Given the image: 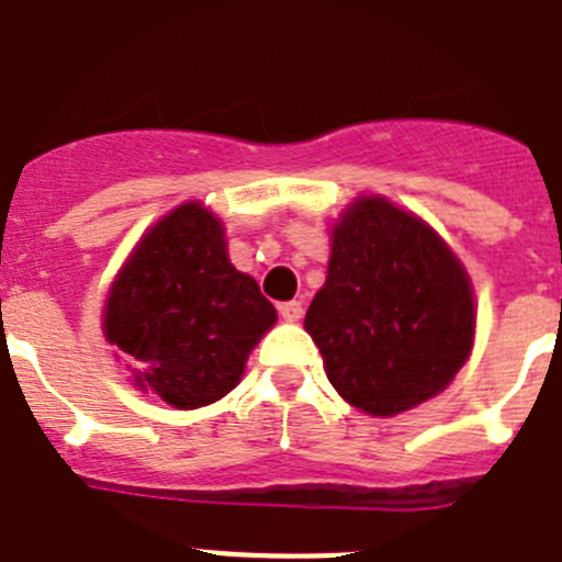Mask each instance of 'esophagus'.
I'll return each instance as SVG.
<instances>
[{"mask_svg": "<svg viewBox=\"0 0 562 562\" xmlns=\"http://www.w3.org/2000/svg\"><path fill=\"white\" fill-rule=\"evenodd\" d=\"M278 315L284 317V321H290V323L301 321V315H303V303H301V301H286V303H278Z\"/></svg>", "mask_w": 562, "mask_h": 562, "instance_id": "esophagus-1", "label": "esophagus"}]
</instances>
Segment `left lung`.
<instances>
[{"label": "left lung", "mask_w": 562, "mask_h": 562, "mask_svg": "<svg viewBox=\"0 0 562 562\" xmlns=\"http://www.w3.org/2000/svg\"><path fill=\"white\" fill-rule=\"evenodd\" d=\"M473 323L471 281L429 225L384 198L345 211L303 326L348 404L390 418L446 390Z\"/></svg>", "instance_id": "1"}]
</instances>
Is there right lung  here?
Wrapping results in <instances>:
<instances>
[{"label": "right lung", "instance_id": "obj_1", "mask_svg": "<svg viewBox=\"0 0 562 562\" xmlns=\"http://www.w3.org/2000/svg\"><path fill=\"white\" fill-rule=\"evenodd\" d=\"M272 323L276 306L231 265L223 225L200 203L178 205L144 234L105 306L108 342L136 359V382L175 409L228 395Z\"/></svg>", "mask_w": 562, "mask_h": 562}]
</instances>
